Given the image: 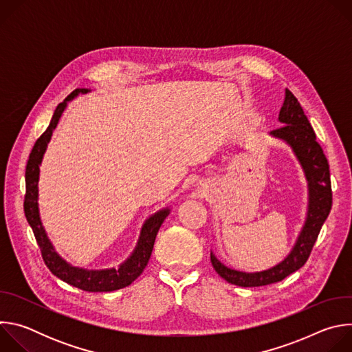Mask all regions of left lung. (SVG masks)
<instances>
[{
	"label": "left lung",
	"instance_id": "obj_1",
	"mask_svg": "<svg viewBox=\"0 0 352 352\" xmlns=\"http://www.w3.org/2000/svg\"><path fill=\"white\" fill-rule=\"evenodd\" d=\"M278 120L283 125L273 129L270 135L285 140L292 147L294 153L305 170L309 182L308 217L291 254L280 265L269 270L259 273L236 272L224 266L213 254H210V261L217 274L226 281L239 287H262L278 283L302 267L307 263L320 228L331 210L333 193L327 159L322 146L316 142L315 131L308 121L304 109L300 107L298 98L288 89H285Z\"/></svg>",
	"mask_w": 352,
	"mask_h": 352
}]
</instances>
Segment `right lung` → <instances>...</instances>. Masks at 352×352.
I'll return each instance as SVG.
<instances>
[{"label":"right lung","instance_id":"1","mask_svg":"<svg viewBox=\"0 0 352 352\" xmlns=\"http://www.w3.org/2000/svg\"><path fill=\"white\" fill-rule=\"evenodd\" d=\"M87 89H75L63 103H60L54 111L53 120L50 122L45 132L36 140L28 164H26V193L23 200V210L28 223L30 224L33 234L36 236V241L38 243L41 258L45 263V266L50 269L54 276L61 278L63 281L80 288L83 291L89 292H107V291H116L120 288H124L129 285L132 281H135L142 272L144 270L150 255H152L153 245L156 235L159 232V228L162 227L164 219L168 216V209L160 210L155 216L150 217L143 228L142 234L138 242V246L132 256L120 266V269H110V270H83L68 265L64 259L58 256V254L54 250L52 242L48 241L44 228L41 227V221L38 217V209H37V181H38V164L41 162V157L45 152V146L53 135V131L56 129L58 120L67 106V102L72 100L79 93H86Z\"/></svg>","mask_w":352,"mask_h":352}]
</instances>
